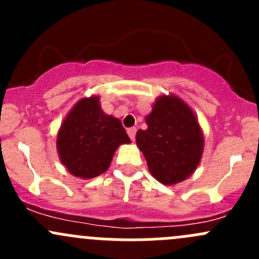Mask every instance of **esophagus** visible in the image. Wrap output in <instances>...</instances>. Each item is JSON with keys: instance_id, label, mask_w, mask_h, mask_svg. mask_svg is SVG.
<instances>
[{"instance_id": "obj_1", "label": "esophagus", "mask_w": 259, "mask_h": 259, "mask_svg": "<svg viewBox=\"0 0 259 259\" xmlns=\"http://www.w3.org/2000/svg\"><path fill=\"white\" fill-rule=\"evenodd\" d=\"M135 134H137V127H130V129H127V135H129V138L133 142L135 140Z\"/></svg>"}]
</instances>
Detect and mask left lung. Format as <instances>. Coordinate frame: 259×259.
<instances>
[{
    "label": "left lung",
    "instance_id": "1",
    "mask_svg": "<svg viewBox=\"0 0 259 259\" xmlns=\"http://www.w3.org/2000/svg\"><path fill=\"white\" fill-rule=\"evenodd\" d=\"M145 122L148 127L137 133V145L151 176L165 185L189 178L204 150V135L192 108L173 94L160 95Z\"/></svg>",
    "mask_w": 259,
    "mask_h": 259
}]
</instances>
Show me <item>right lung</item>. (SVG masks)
<instances>
[{
  "label": "right lung",
  "instance_id": "obj_1",
  "mask_svg": "<svg viewBox=\"0 0 259 259\" xmlns=\"http://www.w3.org/2000/svg\"><path fill=\"white\" fill-rule=\"evenodd\" d=\"M130 139L117 117L101 110L100 98H82L69 111L57 133L59 158L70 174L90 179L105 173L121 144Z\"/></svg>",
  "mask_w": 259,
  "mask_h": 259
}]
</instances>
